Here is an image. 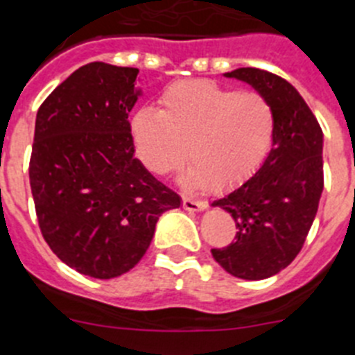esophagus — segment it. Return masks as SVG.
Here are the masks:
<instances>
[{
	"instance_id": "esophagus-1",
	"label": "esophagus",
	"mask_w": 355,
	"mask_h": 355,
	"mask_svg": "<svg viewBox=\"0 0 355 355\" xmlns=\"http://www.w3.org/2000/svg\"><path fill=\"white\" fill-rule=\"evenodd\" d=\"M182 207L189 212H200V210H205L207 205L203 201L193 200L191 196H182Z\"/></svg>"
}]
</instances>
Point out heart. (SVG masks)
<instances>
[{"label":"heart","instance_id":"obj_1","mask_svg":"<svg viewBox=\"0 0 355 355\" xmlns=\"http://www.w3.org/2000/svg\"><path fill=\"white\" fill-rule=\"evenodd\" d=\"M138 154L157 175L173 171L187 155L182 180L223 191L248 180L261 166L276 136V111L265 95L209 79L166 88L161 110L139 107L130 120Z\"/></svg>","mask_w":355,"mask_h":355}]
</instances>
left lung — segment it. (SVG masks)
<instances>
[{
    "mask_svg": "<svg viewBox=\"0 0 355 355\" xmlns=\"http://www.w3.org/2000/svg\"><path fill=\"white\" fill-rule=\"evenodd\" d=\"M265 95L276 111V136L269 155L253 177L219 198L235 219V242L212 249L226 272L258 281L288 267L304 245L324 191V134L299 92L267 70L226 72Z\"/></svg>",
    "mask_w": 355,
    "mask_h": 355,
    "instance_id": "8db88e82",
    "label": "left lung"
}]
</instances>
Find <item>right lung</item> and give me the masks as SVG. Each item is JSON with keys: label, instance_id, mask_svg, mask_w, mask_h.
<instances>
[{"label": "right lung", "instance_id": "add662e5", "mask_svg": "<svg viewBox=\"0 0 355 355\" xmlns=\"http://www.w3.org/2000/svg\"><path fill=\"white\" fill-rule=\"evenodd\" d=\"M138 69L94 62L38 107L30 185L53 253L85 276H122L146 253L180 196L134 157L129 113Z\"/></svg>", "mask_w": 355, "mask_h": 355}]
</instances>
